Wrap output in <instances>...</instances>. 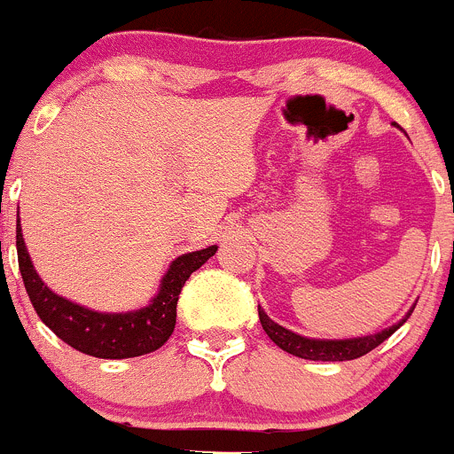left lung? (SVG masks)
I'll return each instance as SVG.
<instances>
[{"label": "left lung", "instance_id": "1", "mask_svg": "<svg viewBox=\"0 0 454 454\" xmlns=\"http://www.w3.org/2000/svg\"><path fill=\"white\" fill-rule=\"evenodd\" d=\"M413 309L415 305L406 312L404 318L397 320V323L391 325V327L382 329V332L369 333V336L340 338V340H325V338L301 336V333L274 323V320L261 309V305H259V320L263 332L270 336V340H272L277 347H281L283 351H287V354L299 356V358H305V360H318V363H342V360L360 358V356L369 354L371 349L382 345L391 333H395L397 329L406 323V318L413 314Z\"/></svg>", "mask_w": 454, "mask_h": 454}]
</instances>
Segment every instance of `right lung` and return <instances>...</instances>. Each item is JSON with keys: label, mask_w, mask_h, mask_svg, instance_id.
<instances>
[{"label": "right lung", "mask_w": 454, "mask_h": 454, "mask_svg": "<svg viewBox=\"0 0 454 454\" xmlns=\"http://www.w3.org/2000/svg\"><path fill=\"white\" fill-rule=\"evenodd\" d=\"M217 253V246L180 254L171 261L149 305L131 312H96L57 294L41 281L17 219V256L26 292L39 318L76 351L94 358L122 360L160 349L176 327V308L186 278Z\"/></svg>", "instance_id": "obj_1"}]
</instances>
